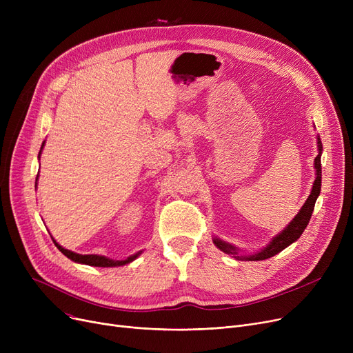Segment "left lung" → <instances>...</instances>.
<instances>
[{
  "label": "left lung",
  "instance_id": "8db88e82",
  "mask_svg": "<svg viewBox=\"0 0 353 353\" xmlns=\"http://www.w3.org/2000/svg\"><path fill=\"white\" fill-rule=\"evenodd\" d=\"M318 148H319V154L314 159V169H316V179L313 181V188L312 192L307 197V200L305 201V205L302 206V209L299 210V213L293 217V220L290 223L279 233L276 237L272 239V242L263 248L261 252H257L252 256H239L237 249L223 240H220L217 237L213 239V243L221 250L228 254H232L237 261H265V259H269L277 253H281L283 249H286L288 246H290L293 242H296L301 237V234L303 233V230L306 229L310 216L313 213L314 209V203H316V199L321 193V184H322V165H321V154H322V141L318 136Z\"/></svg>",
  "mask_w": 353,
  "mask_h": 353
}]
</instances>
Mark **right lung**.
I'll return each instance as SVG.
<instances>
[{
  "mask_svg": "<svg viewBox=\"0 0 353 353\" xmlns=\"http://www.w3.org/2000/svg\"><path fill=\"white\" fill-rule=\"evenodd\" d=\"M43 147H44V143H43V145H41V150H43ZM41 150H40V154H41ZM37 177H39V176H37ZM51 239H52V237H51ZM52 242H54L55 246H57V249H59L63 254H65L68 259H71L72 262L88 265V266H97V268H116V266H123V265H127V263H130V262H133L134 259H137V257L141 254V250H140V252H137V253H134V254H132V256H128L127 259H124V261H113V259H108V257L100 256V254H79V253H74V252L67 250V249H64L63 246H60L57 242H55L54 239H52Z\"/></svg>",
  "mask_w": 353,
  "mask_h": 353,
  "instance_id": "right-lung-1",
  "label": "right lung"
}]
</instances>
